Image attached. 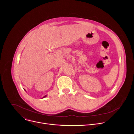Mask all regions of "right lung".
Instances as JSON below:
<instances>
[{"instance_id": "obj_1", "label": "right lung", "mask_w": 134, "mask_h": 134, "mask_svg": "<svg viewBox=\"0 0 134 134\" xmlns=\"http://www.w3.org/2000/svg\"><path fill=\"white\" fill-rule=\"evenodd\" d=\"M47 95H45V96H44V97L42 98V99H43V98H46V97H47Z\"/></svg>"}]
</instances>
